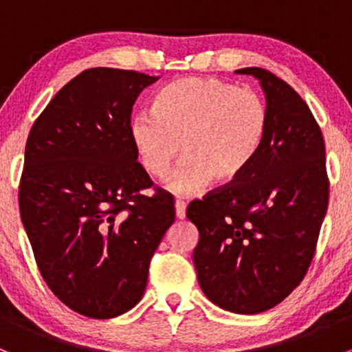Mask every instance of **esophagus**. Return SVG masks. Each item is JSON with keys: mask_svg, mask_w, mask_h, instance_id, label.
Segmentation results:
<instances>
[{"mask_svg": "<svg viewBox=\"0 0 352 352\" xmlns=\"http://www.w3.org/2000/svg\"><path fill=\"white\" fill-rule=\"evenodd\" d=\"M186 208H187L186 202H184L182 199H177V201H175V214H177V218H179V219L186 218Z\"/></svg>", "mask_w": 352, "mask_h": 352, "instance_id": "34e87169", "label": "esophagus"}]
</instances>
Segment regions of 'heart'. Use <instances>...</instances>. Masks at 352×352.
<instances>
[{"label": "heart", "instance_id": "obj_1", "mask_svg": "<svg viewBox=\"0 0 352 352\" xmlns=\"http://www.w3.org/2000/svg\"><path fill=\"white\" fill-rule=\"evenodd\" d=\"M271 110L258 94L218 78H180L156 94L153 110L129 122V138L143 168L166 179L175 194H196L211 180L228 186L255 162L267 138Z\"/></svg>", "mask_w": 352, "mask_h": 352}]
</instances>
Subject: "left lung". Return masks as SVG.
Masks as SVG:
<instances>
[{
  "label": "left lung",
  "instance_id": "left-lung-1",
  "mask_svg": "<svg viewBox=\"0 0 352 352\" xmlns=\"http://www.w3.org/2000/svg\"><path fill=\"white\" fill-rule=\"evenodd\" d=\"M265 91L271 126L255 162L228 186L194 199V265L206 296L254 315L281 303L307 274L329 206L325 143L307 102L262 67H243Z\"/></svg>",
  "mask_w": 352,
  "mask_h": 352
}]
</instances>
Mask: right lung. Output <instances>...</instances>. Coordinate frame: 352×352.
Returning a JSON list of instances; mask_svg holds the SVG:
<instances>
[{"mask_svg":"<svg viewBox=\"0 0 352 352\" xmlns=\"http://www.w3.org/2000/svg\"><path fill=\"white\" fill-rule=\"evenodd\" d=\"M156 80L113 67L81 71L28 134L23 228L45 285L85 317H117L141 300L151 257L175 221L173 197L153 187L129 138L134 102Z\"/></svg>","mask_w":352,"mask_h":352,"instance_id":"right-lung-1","label":"right lung"}]
</instances>
